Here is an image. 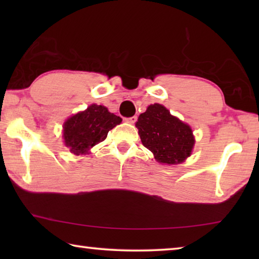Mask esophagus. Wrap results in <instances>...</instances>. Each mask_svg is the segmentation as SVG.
Returning a JSON list of instances; mask_svg holds the SVG:
<instances>
[{
    "label": "esophagus",
    "instance_id": "1",
    "mask_svg": "<svg viewBox=\"0 0 259 259\" xmlns=\"http://www.w3.org/2000/svg\"><path fill=\"white\" fill-rule=\"evenodd\" d=\"M125 121L128 122V123H130V124H134L136 121H137V116H131V117H128V119H125Z\"/></svg>",
    "mask_w": 259,
    "mask_h": 259
}]
</instances>
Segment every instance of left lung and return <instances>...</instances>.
I'll return each instance as SVG.
<instances>
[{"mask_svg": "<svg viewBox=\"0 0 259 259\" xmlns=\"http://www.w3.org/2000/svg\"><path fill=\"white\" fill-rule=\"evenodd\" d=\"M136 126L143 145L160 163L178 164L191 155L195 144L191 126L171 115L163 105H150Z\"/></svg>", "mask_w": 259, "mask_h": 259, "instance_id": "1", "label": "left lung"}]
</instances>
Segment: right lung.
Returning a JSON list of instances; mask_svg holds the SVG:
<instances>
[{"instance_id":"obj_1","label":"right lung","mask_w":259,"mask_h":259,"mask_svg":"<svg viewBox=\"0 0 259 259\" xmlns=\"http://www.w3.org/2000/svg\"><path fill=\"white\" fill-rule=\"evenodd\" d=\"M122 119L108 112L102 105L93 104L65 121L64 142L75 155L89 154L91 148L106 139L109 130L120 124Z\"/></svg>"}]
</instances>
